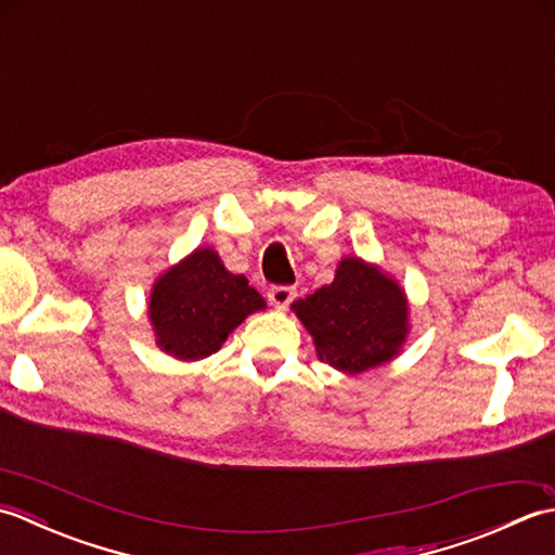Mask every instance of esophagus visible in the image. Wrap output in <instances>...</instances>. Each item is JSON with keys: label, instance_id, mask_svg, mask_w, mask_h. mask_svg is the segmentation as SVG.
I'll return each instance as SVG.
<instances>
[{"label": "esophagus", "instance_id": "1", "mask_svg": "<svg viewBox=\"0 0 555 555\" xmlns=\"http://www.w3.org/2000/svg\"><path fill=\"white\" fill-rule=\"evenodd\" d=\"M294 297H297V287L292 285H273L268 289V301L278 309H287Z\"/></svg>", "mask_w": 555, "mask_h": 555}]
</instances>
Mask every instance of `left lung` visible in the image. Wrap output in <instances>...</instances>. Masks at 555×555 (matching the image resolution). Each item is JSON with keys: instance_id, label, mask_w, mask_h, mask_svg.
<instances>
[{"instance_id": "left-lung-1", "label": "left lung", "mask_w": 555, "mask_h": 555, "mask_svg": "<svg viewBox=\"0 0 555 555\" xmlns=\"http://www.w3.org/2000/svg\"><path fill=\"white\" fill-rule=\"evenodd\" d=\"M319 359L359 373L388 361L406 335L402 289L359 258H345L331 285L292 304Z\"/></svg>"}]
</instances>
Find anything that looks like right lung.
<instances>
[{
	"label": "right lung",
	"instance_id": "1",
	"mask_svg": "<svg viewBox=\"0 0 555 555\" xmlns=\"http://www.w3.org/2000/svg\"><path fill=\"white\" fill-rule=\"evenodd\" d=\"M263 307L244 275L224 270L212 248H198L157 280L149 315L157 345L189 361L218 352L234 327Z\"/></svg>",
	"mask_w": 555,
	"mask_h": 555
}]
</instances>
